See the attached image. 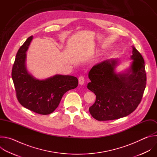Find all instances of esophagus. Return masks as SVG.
Here are the masks:
<instances>
[{"label":"esophagus","mask_w":157,"mask_h":157,"mask_svg":"<svg viewBox=\"0 0 157 157\" xmlns=\"http://www.w3.org/2000/svg\"><path fill=\"white\" fill-rule=\"evenodd\" d=\"M78 81H79V84L80 85H83L84 83V81H85V79H84V77L83 76H81L79 77L78 78Z\"/></svg>","instance_id":"obj_1"}]
</instances>
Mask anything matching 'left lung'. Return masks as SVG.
Returning a JSON list of instances; mask_svg holds the SVG:
<instances>
[{
    "label": "left lung",
    "mask_w": 157,
    "mask_h": 157,
    "mask_svg": "<svg viewBox=\"0 0 157 157\" xmlns=\"http://www.w3.org/2000/svg\"><path fill=\"white\" fill-rule=\"evenodd\" d=\"M130 58L133 61L125 73H116L117 59L98 63L89 72L91 81L87 87L96 96L89 110L95 119L105 121L125 117L140 103L147 81L145 62L133 46Z\"/></svg>",
    "instance_id": "left-lung-1"
}]
</instances>
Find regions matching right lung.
Returning a JSON list of instances; mask_svg holds the SVG:
<instances>
[{
	"label": "right lung",
	"mask_w": 157,
	"mask_h": 157,
	"mask_svg": "<svg viewBox=\"0 0 157 157\" xmlns=\"http://www.w3.org/2000/svg\"><path fill=\"white\" fill-rule=\"evenodd\" d=\"M33 36L29 37L17 52L12 70L16 96L20 104L35 113L47 115L58 107L65 93L78 85L76 77L57 75L39 80L29 73L26 52Z\"/></svg>",
	"instance_id": "obj_1"
}]
</instances>
